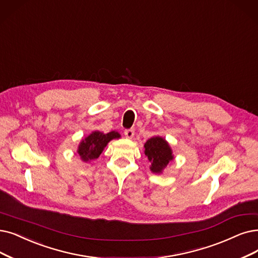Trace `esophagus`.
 <instances>
[{"label":"esophagus","mask_w":258,"mask_h":258,"mask_svg":"<svg viewBox=\"0 0 258 258\" xmlns=\"http://www.w3.org/2000/svg\"><path fill=\"white\" fill-rule=\"evenodd\" d=\"M125 136L127 139L131 140L133 138V136H135V130L133 129H128V130H125Z\"/></svg>","instance_id":"obj_1"}]
</instances>
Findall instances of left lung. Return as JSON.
Listing matches in <instances>:
<instances>
[{
  "instance_id": "1",
  "label": "left lung",
  "mask_w": 258,
  "mask_h": 258,
  "mask_svg": "<svg viewBox=\"0 0 258 258\" xmlns=\"http://www.w3.org/2000/svg\"><path fill=\"white\" fill-rule=\"evenodd\" d=\"M144 153L150 162V170L153 173H162L165 167L174 159L168 142L162 137H152L144 145Z\"/></svg>"
}]
</instances>
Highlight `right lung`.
I'll return each mask as SVG.
<instances>
[{
	"label": "right lung",
	"instance_id": "add662e5",
	"mask_svg": "<svg viewBox=\"0 0 258 258\" xmlns=\"http://www.w3.org/2000/svg\"><path fill=\"white\" fill-rule=\"evenodd\" d=\"M119 138L120 135L117 131H111L108 133H104L97 130L93 131L88 137L80 141L77 152L81 161L86 163L91 162L100 156L110 141Z\"/></svg>",
	"mask_w": 258,
	"mask_h": 258
}]
</instances>
